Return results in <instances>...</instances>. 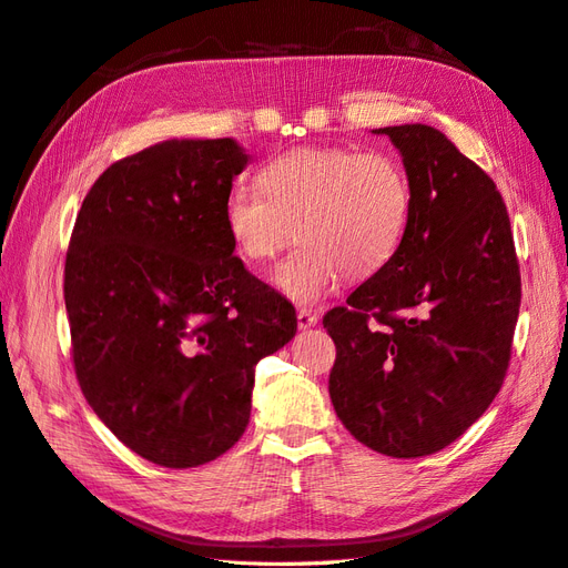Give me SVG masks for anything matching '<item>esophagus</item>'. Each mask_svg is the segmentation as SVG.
<instances>
[{"mask_svg":"<svg viewBox=\"0 0 568 568\" xmlns=\"http://www.w3.org/2000/svg\"><path fill=\"white\" fill-rule=\"evenodd\" d=\"M298 329H311V326H315L317 322H320V315L317 313H313V311H298Z\"/></svg>","mask_w":568,"mask_h":568,"instance_id":"34e87169","label":"esophagus"}]
</instances>
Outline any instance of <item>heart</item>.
<instances>
[{
    "label": "heart",
    "instance_id": "heart-1",
    "mask_svg": "<svg viewBox=\"0 0 568 568\" xmlns=\"http://www.w3.org/2000/svg\"><path fill=\"white\" fill-rule=\"evenodd\" d=\"M412 217V186L390 153L341 146L296 149L261 170V189L234 182L222 225L236 255L265 263L291 236L301 244L272 272L298 305H315L341 280H369L400 251Z\"/></svg>",
    "mask_w": 568,
    "mask_h": 568
}]
</instances>
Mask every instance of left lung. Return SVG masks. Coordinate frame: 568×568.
<instances>
[{
	"label": "left lung",
	"instance_id": "left-lung-1",
	"mask_svg": "<svg viewBox=\"0 0 568 568\" xmlns=\"http://www.w3.org/2000/svg\"><path fill=\"white\" fill-rule=\"evenodd\" d=\"M400 151L412 217L393 261L324 315L343 426L388 457L457 440L500 390L521 277L495 182L432 125L372 130Z\"/></svg>",
	"mask_w": 568,
	"mask_h": 568
}]
</instances>
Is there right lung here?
Masks as SVG:
<instances>
[{"instance_id": "add662e5", "label": "right lung", "mask_w": 568, "mask_h": 568, "mask_svg": "<svg viewBox=\"0 0 568 568\" xmlns=\"http://www.w3.org/2000/svg\"><path fill=\"white\" fill-rule=\"evenodd\" d=\"M248 153L165 140L104 170L78 213L63 296L84 398L132 453L189 469L251 417L257 359L296 311L234 255L222 201Z\"/></svg>"}]
</instances>
